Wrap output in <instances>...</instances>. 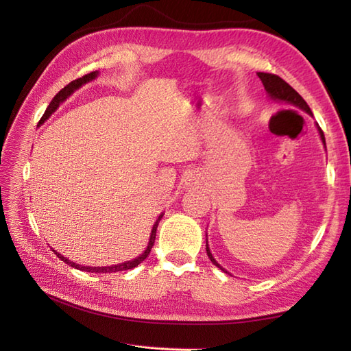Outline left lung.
I'll return each mask as SVG.
<instances>
[{
  "instance_id": "8db88e82",
  "label": "left lung",
  "mask_w": 351,
  "mask_h": 351,
  "mask_svg": "<svg viewBox=\"0 0 351 351\" xmlns=\"http://www.w3.org/2000/svg\"><path fill=\"white\" fill-rule=\"evenodd\" d=\"M258 77H259L261 81H263L265 90H267L268 96H270L271 99H274V101H282V102H288V104H291V106L299 107V108H302L303 111H306V113L312 114V111H311L309 106L306 104V101H304V99L302 98V96H300L299 93H297V92L294 90V88L287 83L285 80H282L280 77L274 75V73H265V72H258ZM318 131H319V137H322L323 143H324V146H326L324 134H323V131H322V128H319V126H318ZM206 253H208V258L211 259V263H213L214 265H217V267L220 268V270L228 273V271L225 270V268H223L221 265H219L217 261H215V259L213 258L211 252H210V247H208V240H206Z\"/></svg>"
}]
</instances>
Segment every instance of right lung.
<instances>
[{
  "instance_id": "1",
  "label": "right lung",
  "mask_w": 351,
  "mask_h": 351,
  "mask_svg": "<svg viewBox=\"0 0 351 351\" xmlns=\"http://www.w3.org/2000/svg\"><path fill=\"white\" fill-rule=\"evenodd\" d=\"M96 75H98V72H90V73H87V75H84V77H81V78H77V80L71 81V83H69L68 86L63 87L62 90L58 92V93L54 96V99H52V101L49 102V106H48L47 111H45V114L42 116V119H40V122H39V123H43L45 121H47V119H48V117H49L52 113H54V111L58 108V106H60V104H62L63 101H66V98H68V96H71L73 92L77 90V88H80L81 86L86 84L87 81L93 80ZM161 217H162V214L160 215L158 220L155 221V225H154V228H152V232H151V238H149V243H147V247H146V250H145L143 253H141V255H140L138 258L132 259V261H128V263L117 264V265H110V267H86V265H78V264H75V263H71V261H69L68 258L62 256L60 253H57L56 250H54V252H56V255L63 261V263H66V264L71 265V267H73V268H78V270H81V271H88V273H116V271L131 270V268L137 267L140 263H143V261L147 258L149 253H151V249H152V245H154V243H155L156 228H158V223H160Z\"/></svg>"
}]
</instances>
